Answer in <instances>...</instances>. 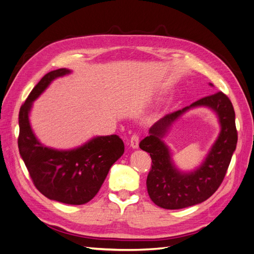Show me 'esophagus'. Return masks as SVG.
I'll list each match as a JSON object with an SVG mask.
<instances>
[{
	"instance_id": "34e87169",
	"label": "esophagus",
	"mask_w": 254,
	"mask_h": 254,
	"mask_svg": "<svg viewBox=\"0 0 254 254\" xmlns=\"http://www.w3.org/2000/svg\"><path fill=\"white\" fill-rule=\"evenodd\" d=\"M138 144H139L138 135H133L131 137V140H129V146H131L133 149H137Z\"/></svg>"
}]
</instances>
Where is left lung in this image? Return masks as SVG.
<instances>
[{"instance_id": "8db88e82", "label": "left lung", "mask_w": 254, "mask_h": 254, "mask_svg": "<svg viewBox=\"0 0 254 254\" xmlns=\"http://www.w3.org/2000/svg\"><path fill=\"white\" fill-rule=\"evenodd\" d=\"M200 107L210 109L217 116L220 132L203 162L194 170L183 171L174 164L164 138L175 122L190 110ZM236 145L235 112L229 97L222 92L166 115L149 128V135L139 142V148L150 153L152 160L146 181L149 196L155 205L165 209H181L209 198L222 184Z\"/></svg>"}]
</instances>
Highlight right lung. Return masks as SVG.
Segmentation results:
<instances>
[{
    "label": "right lung",
    "instance_id": "1",
    "mask_svg": "<svg viewBox=\"0 0 254 254\" xmlns=\"http://www.w3.org/2000/svg\"><path fill=\"white\" fill-rule=\"evenodd\" d=\"M59 68L45 75L19 112V153L37 190L47 198L68 205H82L99 192L115 162L125 152L117 135L94 136L73 149L45 146L36 137L30 122L33 103L51 82L71 74Z\"/></svg>",
    "mask_w": 254,
    "mask_h": 254
}]
</instances>
